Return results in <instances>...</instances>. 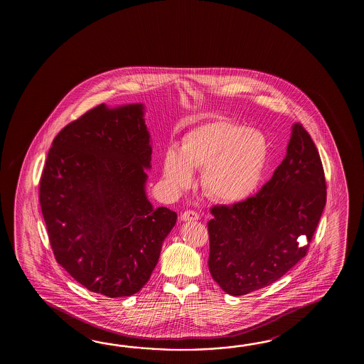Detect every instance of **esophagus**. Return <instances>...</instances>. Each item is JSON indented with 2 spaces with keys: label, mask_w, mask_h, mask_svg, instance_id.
Returning a JSON list of instances; mask_svg holds the SVG:
<instances>
[{
  "label": "esophagus",
  "mask_w": 364,
  "mask_h": 364,
  "mask_svg": "<svg viewBox=\"0 0 364 364\" xmlns=\"http://www.w3.org/2000/svg\"><path fill=\"white\" fill-rule=\"evenodd\" d=\"M181 218H182V221H196V220H199V215H198V212L188 209L182 213Z\"/></svg>",
  "instance_id": "esophagus-1"
}]
</instances>
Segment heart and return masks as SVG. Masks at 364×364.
I'll list each match as a JSON object with an SVG mask.
<instances>
[{"label":"heart","mask_w":364,"mask_h":364,"mask_svg":"<svg viewBox=\"0 0 364 364\" xmlns=\"http://www.w3.org/2000/svg\"><path fill=\"white\" fill-rule=\"evenodd\" d=\"M268 152L263 132L218 119L186 134L181 149L165 151L164 179L173 191H181L191 185L193 169H204L201 185L208 196L228 204L238 203L260 185Z\"/></svg>","instance_id":"1"}]
</instances>
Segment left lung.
Here are the masks:
<instances>
[{"instance_id":"left-lung-1","label":"left lung","mask_w":364,"mask_h":364,"mask_svg":"<svg viewBox=\"0 0 364 364\" xmlns=\"http://www.w3.org/2000/svg\"><path fill=\"white\" fill-rule=\"evenodd\" d=\"M326 201L324 168L314 140L293 126L282 163L260 191L210 208L209 272L225 293L271 285L307 255Z\"/></svg>"}]
</instances>
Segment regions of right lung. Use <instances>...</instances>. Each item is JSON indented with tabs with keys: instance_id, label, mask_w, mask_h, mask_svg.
Masks as SVG:
<instances>
[{
	"instance_id": "obj_1",
	"label": "right lung",
	"mask_w": 364,
	"mask_h": 364,
	"mask_svg": "<svg viewBox=\"0 0 364 364\" xmlns=\"http://www.w3.org/2000/svg\"><path fill=\"white\" fill-rule=\"evenodd\" d=\"M152 148L143 105L100 104L66 124L49 149L39 200L57 263L93 293H138L177 213L144 191Z\"/></svg>"
}]
</instances>
